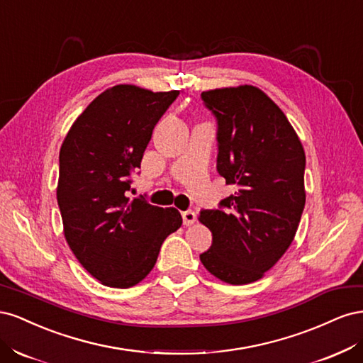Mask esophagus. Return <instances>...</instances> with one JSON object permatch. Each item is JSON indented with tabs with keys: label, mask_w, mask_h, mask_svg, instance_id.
<instances>
[{
	"label": "esophagus",
	"mask_w": 363,
	"mask_h": 363,
	"mask_svg": "<svg viewBox=\"0 0 363 363\" xmlns=\"http://www.w3.org/2000/svg\"><path fill=\"white\" fill-rule=\"evenodd\" d=\"M182 216H183V224H184V225H192V224L196 221V215H195V212H192V211L183 212Z\"/></svg>",
	"instance_id": "esophagus-1"
}]
</instances>
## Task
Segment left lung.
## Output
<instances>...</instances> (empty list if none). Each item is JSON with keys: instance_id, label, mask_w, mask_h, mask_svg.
Wrapping results in <instances>:
<instances>
[{"instance_id": "8db88e82", "label": "left lung", "mask_w": 363, "mask_h": 363, "mask_svg": "<svg viewBox=\"0 0 363 363\" xmlns=\"http://www.w3.org/2000/svg\"><path fill=\"white\" fill-rule=\"evenodd\" d=\"M218 123L216 169L238 191L201 211L212 247L200 260L219 280L263 277L292 244L306 203V155L281 108L256 86L201 94Z\"/></svg>"}]
</instances>
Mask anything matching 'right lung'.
Masks as SVG:
<instances>
[{"label":"right lung","instance_id":"right-lung-1","mask_svg":"<svg viewBox=\"0 0 363 363\" xmlns=\"http://www.w3.org/2000/svg\"><path fill=\"white\" fill-rule=\"evenodd\" d=\"M179 91L151 92L133 84L108 87L84 108L59 155L57 203L74 256L106 286L144 280L160 247L182 225L174 207L130 200V175L162 115Z\"/></svg>","mask_w":363,"mask_h":363}]
</instances>
